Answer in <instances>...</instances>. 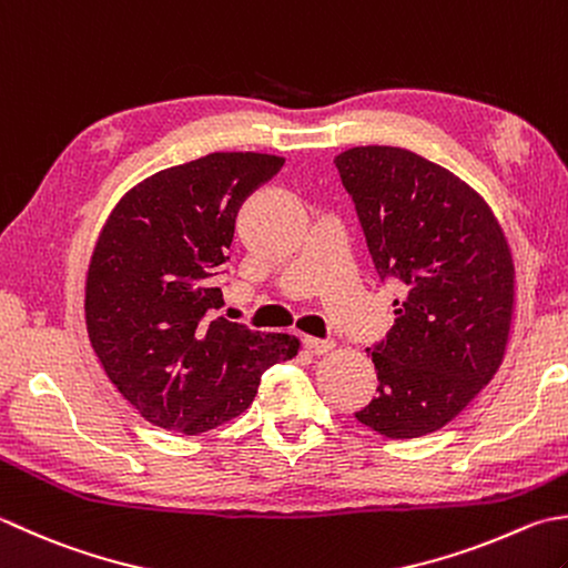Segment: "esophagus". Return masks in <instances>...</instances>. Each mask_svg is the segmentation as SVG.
Wrapping results in <instances>:
<instances>
[{
  "mask_svg": "<svg viewBox=\"0 0 568 568\" xmlns=\"http://www.w3.org/2000/svg\"><path fill=\"white\" fill-rule=\"evenodd\" d=\"M305 347H307L310 354H327V352H332V347H335V342H332V339L307 337V339H305Z\"/></svg>",
  "mask_w": 568,
  "mask_h": 568,
  "instance_id": "1",
  "label": "esophagus"
}]
</instances>
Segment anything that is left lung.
Listing matches in <instances>:
<instances>
[{
	"instance_id": "1",
	"label": "left lung",
	"mask_w": 568,
	"mask_h": 568,
	"mask_svg": "<svg viewBox=\"0 0 568 568\" xmlns=\"http://www.w3.org/2000/svg\"><path fill=\"white\" fill-rule=\"evenodd\" d=\"M379 281H394V327L374 342L376 398L357 420L418 438L453 420L503 364L515 265L493 211L443 166L402 148L335 158Z\"/></svg>"
}]
</instances>
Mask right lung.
Returning <instances> with one entry per match:
<instances>
[{
    "label": "right lung",
    "instance_id": "add662e5",
    "mask_svg": "<svg viewBox=\"0 0 568 568\" xmlns=\"http://www.w3.org/2000/svg\"><path fill=\"white\" fill-rule=\"evenodd\" d=\"M283 158L214 152L170 166L120 199L95 243L85 325L108 379L164 430L206 433L241 416L297 339L214 317L233 224Z\"/></svg>",
    "mask_w": 568,
    "mask_h": 568
}]
</instances>
